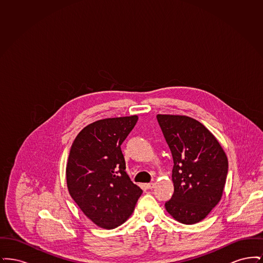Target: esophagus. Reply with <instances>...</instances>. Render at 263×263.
Masks as SVG:
<instances>
[{"instance_id": "34e87169", "label": "esophagus", "mask_w": 263, "mask_h": 263, "mask_svg": "<svg viewBox=\"0 0 263 263\" xmlns=\"http://www.w3.org/2000/svg\"><path fill=\"white\" fill-rule=\"evenodd\" d=\"M154 185H155L154 182H150V183H146L145 184V186H146V188H148V189H152V188L154 187Z\"/></svg>"}]
</instances>
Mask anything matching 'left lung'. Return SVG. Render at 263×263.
I'll use <instances>...</instances> for the list:
<instances>
[{
  "mask_svg": "<svg viewBox=\"0 0 263 263\" xmlns=\"http://www.w3.org/2000/svg\"><path fill=\"white\" fill-rule=\"evenodd\" d=\"M174 159L175 192L164 206L179 223L196 224L220 202L228 175L225 151L199 121L185 115L158 114Z\"/></svg>",
  "mask_w": 263,
  "mask_h": 263,
  "instance_id": "left-lung-1",
  "label": "left lung"
}]
</instances>
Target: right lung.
<instances>
[{"label":"right lung","instance_id":"add662e5","mask_svg":"<svg viewBox=\"0 0 263 263\" xmlns=\"http://www.w3.org/2000/svg\"><path fill=\"white\" fill-rule=\"evenodd\" d=\"M137 115L105 118L86 126L76 137L66 166L67 187L88 219L112 230L132 215L143 190L126 174L121 144Z\"/></svg>","mask_w":263,"mask_h":263}]
</instances>
